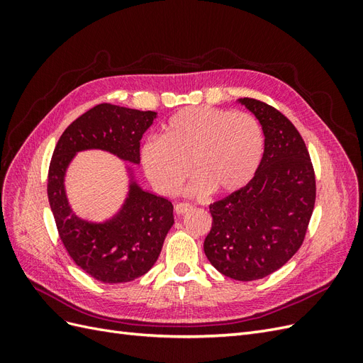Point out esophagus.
<instances>
[{
  "instance_id": "1",
  "label": "esophagus",
  "mask_w": 363,
  "mask_h": 363,
  "mask_svg": "<svg viewBox=\"0 0 363 363\" xmlns=\"http://www.w3.org/2000/svg\"><path fill=\"white\" fill-rule=\"evenodd\" d=\"M192 204L191 203H177L175 204V213L177 215H183V213H186V212H189V211H192Z\"/></svg>"
}]
</instances>
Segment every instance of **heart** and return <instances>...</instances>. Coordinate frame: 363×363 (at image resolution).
<instances>
[{"instance_id":"heart-1","label":"heart","mask_w":363,"mask_h":363,"mask_svg":"<svg viewBox=\"0 0 363 363\" xmlns=\"http://www.w3.org/2000/svg\"><path fill=\"white\" fill-rule=\"evenodd\" d=\"M265 155L259 121L245 112L191 106L175 112L160 139L150 138L140 159L150 180L164 194L177 191L189 175L194 192L233 194L255 179Z\"/></svg>"}]
</instances>
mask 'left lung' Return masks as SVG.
Listing matches in <instances>:
<instances>
[{
  "label": "left lung",
  "instance_id": "8db88e82",
  "mask_svg": "<svg viewBox=\"0 0 363 363\" xmlns=\"http://www.w3.org/2000/svg\"><path fill=\"white\" fill-rule=\"evenodd\" d=\"M238 101L259 119L265 155L250 184L208 206L213 221L204 252L225 277L251 281L281 268L301 247L316 183L309 151L291 121L255 98Z\"/></svg>",
  "mask_w": 363,
  "mask_h": 363
}]
</instances>
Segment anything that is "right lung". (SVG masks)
Masks as SVG:
<instances>
[{
  "label": "right lung",
  "mask_w": 363,
  "mask_h": 363,
  "mask_svg": "<svg viewBox=\"0 0 363 363\" xmlns=\"http://www.w3.org/2000/svg\"><path fill=\"white\" fill-rule=\"evenodd\" d=\"M142 112L103 103L77 118L63 131L48 169V200L62 242L86 274L103 283L131 281L155 265L174 224L172 203L147 192L131 179L121 211L104 223L77 216L65 192V174L79 151L104 150L130 163L140 162V139L156 119Z\"/></svg>",
  "instance_id": "1"
}]
</instances>
